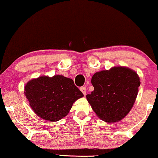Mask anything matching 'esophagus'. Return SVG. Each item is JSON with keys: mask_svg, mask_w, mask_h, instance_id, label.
<instances>
[{"mask_svg": "<svg viewBox=\"0 0 158 158\" xmlns=\"http://www.w3.org/2000/svg\"><path fill=\"white\" fill-rule=\"evenodd\" d=\"M80 90H81V92L83 93V94L85 96L86 95V87L85 86H82V87L80 88Z\"/></svg>", "mask_w": 158, "mask_h": 158, "instance_id": "1", "label": "esophagus"}]
</instances>
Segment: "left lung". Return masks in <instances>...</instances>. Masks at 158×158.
<instances>
[{"label": "left lung", "mask_w": 158, "mask_h": 158, "mask_svg": "<svg viewBox=\"0 0 158 158\" xmlns=\"http://www.w3.org/2000/svg\"><path fill=\"white\" fill-rule=\"evenodd\" d=\"M94 89L86 96L92 110L102 120L116 123L130 112L140 85L135 71L124 66L96 72L92 78Z\"/></svg>", "instance_id": "left-lung-1"}]
</instances>
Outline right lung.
<instances>
[{
	"mask_svg": "<svg viewBox=\"0 0 158 158\" xmlns=\"http://www.w3.org/2000/svg\"><path fill=\"white\" fill-rule=\"evenodd\" d=\"M24 94L37 116L50 122L66 116L74 102L84 96L72 79L62 75L30 80Z\"/></svg>",
	"mask_w": 158,
	"mask_h": 158,
	"instance_id": "right-lung-1",
	"label": "right lung"
}]
</instances>
